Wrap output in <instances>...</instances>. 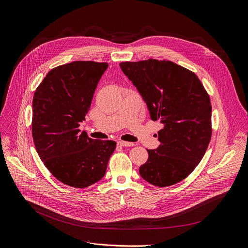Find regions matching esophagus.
<instances>
[{
    "label": "esophagus",
    "mask_w": 248,
    "mask_h": 248,
    "mask_svg": "<svg viewBox=\"0 0 248 248\" xmlns=\"http://www.w3.org/2000/svg\"><path fill=\"white\" fill-rule=\"evenodd\" d=\"M118 145L119 146H132L133 143L132 142H127V141L120 140V141H118Z\"/></svg>",
    "instance_id": "1"
}]
</instances>
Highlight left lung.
Wrapping results in <instances>:
<instances>
[{
    "label": "left lung",
    "instance_id": "left-lung-1",
    "mask_svg": "<svg viewBox=\"0 0 248 248\" xmlns=\"http://www.w3.org/2000/svg\"><path fill=\"white\" fill-rule=\"evenodd\" d=\"M137 87L150 112L159 121V146L147 149L140 176L157 187H167L188 177L202 160L212 137L210 96L198 76L169 60L147 59L120 63Z\"/></svg>",
    "mask_w": 248,
    "mask_h": 248
}]
</instances>
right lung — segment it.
<instances>
[{"instance_id":"right-lung-1","label":"right lung","mask_w":248,"mask_h":248,"mask_svg":"<svg viewBox=\"0 0 248 248\" xmlns=\"http://www.w3.org/2000/svg\"><path fill=\"white\" fill-rule=\"evenodd\" d=\"M107 62L74 61L51 69L36 88L31 133L36 151L63 184L84 189L104 177L114 140L90 139L80 123L91 107Z\"/></svg>"}]
</instances>
